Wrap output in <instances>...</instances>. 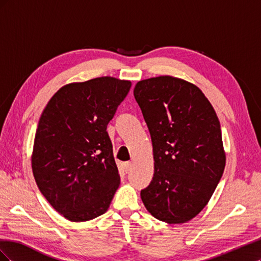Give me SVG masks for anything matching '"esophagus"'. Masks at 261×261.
<instances>
[{
	"label": "esophagus",
	"mask_w": 261,
	"mask_h": 261,
	"mask_svg": "<svg viewBox=\"0 0 261 261\" xmlns=\"http://www.w3.org/2000/svg\"><path fill=\"white\" fill-rule=\"evenodd\" d=\"M132 169V162H125L124 163V170L126 173H128Z\"/></svg>",
	"instance_id": "obj_1"
}]
</instances>
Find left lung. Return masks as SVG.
Returning <instances> with one entry per match:
<instances>
[{"label":"left lung","instance_id":"obj_1","mask_svg":"<svg viewBox=\"0 0 261 261\" xmlns=\"http://www.w3.org/2000/svg\"><path fill=\"white\" fill-rule=\"evenodd\" d=\"M134 96L151 136L154 174L140 192L151 215L184 223L204 208L222 177L220 122L198 87L172 76L140 81Z\"/></svg>","mask_w":261,"mask_h":261}]
</instances>
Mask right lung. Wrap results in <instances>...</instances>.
<instances>
[{"label": "right lung", "mask_w": 261, "mask_h": 261, "mask_svg": "<svg viewBox=\"0 0 261 261\" xmlns=\"http://www.w3.org/2000/svg\"><path fill=\"white\" fill-rule=\"evenodd\" d=\"M130 86L108 76L68 84L40 116L31 158L34 176L45 199L70 221L103 215L120 185L107 126Z\"/></svg>", "instance_id": "right-lung-1"}]
</instances>
